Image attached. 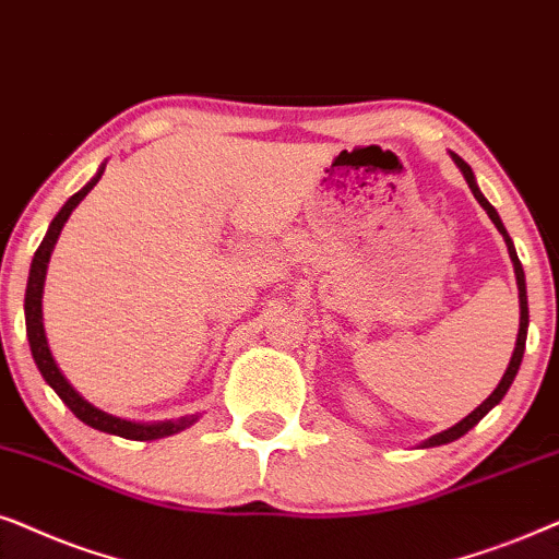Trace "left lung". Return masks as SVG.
<instances>
[{
	"label": "left lung",
	"mask_w": 559,
	"mask_h": 559,
	"mask_svg": "<svg viewBox=\"0 0 559 559\" xmlns=\"http://www.w3.org/2000/svg\"><path fill=\"white\" fill-rule=\"evenodd\" d=\"M450 158L455 160V166H457L460 170H463V176H465L467 186H471L473 197L478 199V204L483 206V210H486V214L490 217V222H493L498 233L503 235L506 248H509V258H511V263H513V273H516V286H519V334H516V347H513V355H511V360H509V368H506L503 378H501V381H498L496 391L490 393V396H488L486 401H483V404H480L478 408H475V412L467 414L463 421H457L455 427L444 429V431H440V435H435V437H429V440H424V442H421V448H437V444H448V442H455V440H460V437L467 435V431H471V429L475 427V424H478V421L483 419V416H486V414L490 412V408H493L496 404H501V399L506 396V391L511 389L513 378H516V373H519V366H522L524 347H526V330H530V304H526V281H524V267H522V263H519L516 248H513L511 237H509V233H506L503 222H501V217H498V212L493 210V204H490L488 199L483 197V191L478 189V181H475L473 168L467 166V163H465L463 158H460L457 153H450Z\"/></svg>",
	"instance_id": "left-lung-1"
}]
</instances>
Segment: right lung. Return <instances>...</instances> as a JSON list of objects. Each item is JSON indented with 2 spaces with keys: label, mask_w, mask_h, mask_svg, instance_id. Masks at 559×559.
<instances>
[{
  "label": "right lung",
  "mask_w": 559,
  "mask_h": 559,
  "mask_svg": "<svg viewBox=\"0 0 559 559\" xmlns=\"http://www.w3.org/2000/svg\"><path fill=\"white\" fill-rule=\"evenodd\" d=\"M104 166H107V163H102L92 181H88L81 191L73 193L69 202L61 206V212H58L53 222H50V227H48L46 237H43L40 248L35 250L33 265H29L27 292H25L27 340H29L33 360H35L37 370H40V376L46 378V383L58 393V396H61L63 404L69 406L81 421L88 424L92 429L107 431V435L124 437V440L151 442V440H160V437H170V435H178V431L189 429L191 424L199 421V414L181 416V419H176V421H130V419H119V416H115V414L102 412V408H96L92 401H86L84 396H81V393L71 385L69 378L63 376V370L58 368L56 357H53V353H50V345H48V337H46V326H43V286H46L50 252H53L56 242H58V235H61L63 225L69 222L71 212L76 210V206L81 204V199H84L86 193L94 189L96 181L102 178Z\"/></svg>",
  "instance_id": "right-lung-1"
}]
</instances>
